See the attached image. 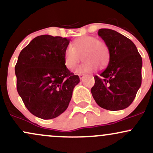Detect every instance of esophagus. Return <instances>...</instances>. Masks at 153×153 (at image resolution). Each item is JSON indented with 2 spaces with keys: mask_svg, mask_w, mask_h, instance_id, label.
Instances as JSON below:
<instances>
[{
  "mask_svg": "<svg viewBox=\"0 0 153 153\" xmlns=\"http://www.w3.org/2000/svg\"><path fill=\"white\" fill-rule=\"evenodd\" d=\"M84 75H85L84 74H79V78H80V80H82V79H83Z\"/></svg>",
  "mask_w": 153,
  "mask_h": 153,
  "instance_id": "34e87169",
  "label": "esophagus"
}]
</instances>
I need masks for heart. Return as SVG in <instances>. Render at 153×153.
Returning a JSON list of instances; mask_svg holds the SVG:
<instances>
[{"mask_svg": "<svg viewBox=\"0 0 153 153\" xmlns=\"http://www.w3.org/2000/svg\"><path fill=\"white\" fill-rule=\"evenodd\" d=\"M82 58V64L78 67L77 73H91L104 68L109 62V50L106 44L94 36H82L75 39L64 52V61L69 69L74 68Z\"/></svg>", "mask_w": 153, "mask_h": 153, "instance_id": "obj_1", "label": "heart"}]
</instances>
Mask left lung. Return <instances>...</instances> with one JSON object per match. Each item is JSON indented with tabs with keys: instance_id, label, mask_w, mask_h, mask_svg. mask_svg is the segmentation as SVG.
I'll return each instance as SVG.
<instances>
[{
	"instance_id": "left-lung-1",
	"label": "left lung",
	"mask_w": 153,
	"mask_h": 153,
	"mask_svg": "<svg viewBox=\"0 0 153 153\" xmlns=\"http://www.w3.org/2000/svg\"><path fill=\"white\" fill-rule=\"evenodd\" d=\"M109 50V62L99 76L95 75L91 94L97 104L110 111L127 108L142 83L143 60L129 39L108 29L98 32Z\"/></svg>"
}]
</instances>
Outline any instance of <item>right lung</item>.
Wrapping results in <instances>:
<instances>
[{
  "instance_id": "add662e5",
  "label": "right lung",
  "mask_w": 153,
  "mask_h": 153,
  "mask_svg": "<svg viewBox=\"0 0 153 153\" xmlns=\"http://www.w3.org/2000/svg\"><path fill=\"white\" fill-rule=\"evenodd\" d=\"M70 39L41 35L21 51L15 66L17 91L33 115L51 119L68 107L80 82L67 68L64 52Z\"/></svg>"
}]
</instances>
